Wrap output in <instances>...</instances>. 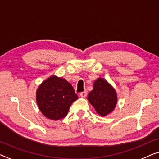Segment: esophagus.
<instances>
[{
    "label": "esophagus",
    "mask_w": 159,
    "mask_h": 159,
    "mask_svg": "<svg viewBox=\"0 0 159 159\" xmlns=\"http://www.w3.org/2000/svg\"><path fill=\"white\" fill-rule=\"evenodd\" d=\"M80 97H82V98H85V97H86V96H87V92L86 91L82 92H81V93H80Z\"/></svg>",
    "instance_id": "esophagus-1"
}]
</instances>
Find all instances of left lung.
<instances>
[{"mask_svg":"<svg viewBox=\"0 0 159 159\" xmlns=\"http://www.w3.org/2000/svg\"><path fill=\"white\" fill-rule=\"evenodd\" d=\"M87 100L99 116H106L114 110L118 98L115 89L104 78L99 77L94 81Z\"/></svg>","mask_w":159,"mask_h":159,"instance_id":"8db88e82","label":"left lung"}]
</instances>
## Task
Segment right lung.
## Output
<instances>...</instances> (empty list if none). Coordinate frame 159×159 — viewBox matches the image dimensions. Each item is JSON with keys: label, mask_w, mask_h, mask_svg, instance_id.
Returning a JSON list of instances; mask_svg holds the SVG:
<instances>
[{"label": "right lung", "mask_w": 159, "mask_h": 159, "mask_svg": "<svg viewBox=\"0 0 159 159\" xmlns=\"http://www.w3.org/2000/svg\"><path fill=\"white\" fill-rule=\"evenodd\" d=\"M77 99L71 84L56 75L44 80L36 91V102L41 113L55 121L67 116L71 104Z\"/></svg>", "instance_id": "1"}]
</instances>
